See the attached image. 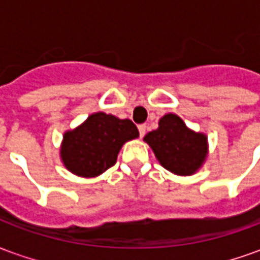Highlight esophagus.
<instances>
[{
	"label": "esophagus",
	"instance_id": "34e87169",
	"mask_svg": "<svg viewBox=\"0 0 260 260\" xmlns=\"http://www.w3.org/2000/svg\"><path fill=\"white\" fill-rule=\"evenodd\" d=\"M138 129H139V135H141V138H143L145 134H146V125L141 124L139 126H138Z\"/></svg>",
	"mask_w": 260,
	"mask_h": 260
}]
</instances>
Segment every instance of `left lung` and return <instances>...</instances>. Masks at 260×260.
<instances>
[{
  "label": "left lung",
  "instance_id": "8db88e82",
  "mask_svg": "<svg viewBox=\"0 0 260 260\" xmlns=\"http://www.w3.org/2000/svg\"><path fill=\"white\" fill-rule=\"evenodd\" d=\"M145 141L160 164L174 174H193L206 157V136L188 129L175 114L164 115L157 129L149 132Z\"/></svg>",
  "mask_w": 260,
  "mask_h": 260
}]
</instances>
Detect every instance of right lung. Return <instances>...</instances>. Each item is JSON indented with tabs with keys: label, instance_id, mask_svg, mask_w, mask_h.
<instances>
[{
	"label": "right lung",
	"instance_id": "right-lung-1",
	"mask_svg": "<svg viewBox=\"0 0 260 260\" xmlns=\"http://www.w3.org/2000/svg\"><path fill=\"white\" fill-rule=\"evenodd\" d=\"M139 136L131 119L111 114H91L76 129L64 135L61 157L65 167L80 177H96L113 167L121 146Z\"/></svg>",
	"mask_w": 260,
	"mask_h": 260
}]
</instances>
